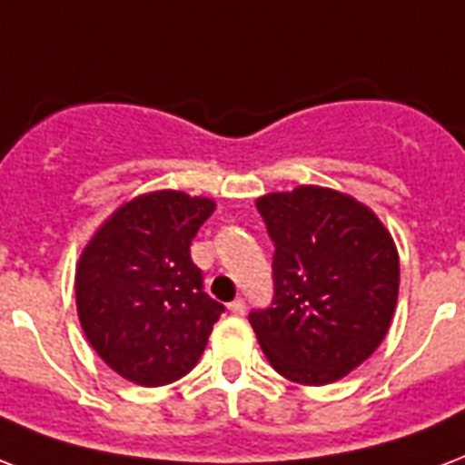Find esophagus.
Wrapping results in <instances>:
<instances>
[{"instance_id": "obj_1", "label": "esophagus", "mask_w": 465, "mask_h": 465, "mask_svg": "<svg viewBox=\"0 0 465 465\" xmlns=\"http://www.w3.org/2000/svg\"><path fill=\"white\" fill-rule=\"evenodd\" d=\"M229 312L232 314H236V317H241V314H246V300H233L232 304H229Z\"/></svg>"}]
</instances>
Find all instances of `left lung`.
Masks as SVG:
<instances>
[{
	"mask_svg": "<svg viewBox=\"0 0 465 465\" xmlns=\"http://www.w3.org/2000/svg\"><path fill=\"white\" fill-rule=\"evenodd\" d=\"M256 207L275 246L272 302L248 314L258 343L288 381H339L388 334L398 248L371 209L327 187L265 194Z\"/></svg>",
	"mask_w": 465,
	"mask_h": 465,
	"instance_id": "8db88e82",
	"label": "left lung"
}]
</instances>
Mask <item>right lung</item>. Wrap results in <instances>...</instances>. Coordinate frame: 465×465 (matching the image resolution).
Here are the masks:
<instances>
[{
    "label": "right lung",
    "mask_w": 465,
    "mask_h": 465,
    "mask_svg": "<svg viewBox=\"0 0 465 465\" xmlns=\"http://www.w3.org/2000/svg\"><path fill=\"white\" fill-rule=\"evenodd\" d=\"M214 202L175 190L141 194L106 219L77 263L80 324L99 359L158 388L200 361L224 304L204 292L190 243Z\"/></svg>",
    "instance_id": "add662e5"
}]
</instances>
